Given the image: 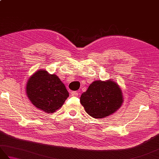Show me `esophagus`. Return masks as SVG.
Here are the masks:
<instances>
[{
    "label": "esophagus",
    "instance_id": "esophagus-1",
    "mask_svg": "<svg viewBox=\"0 0 159 159\" xmlns=\"http://www.w3.org/2000/svg\"><path fill=\"white\" fill-rule=\"evenodd\" d=\"M78 96H79V93H78L77 92H71V96L77 97Z\"/></svg>",
    "mask_w": 159,
    "mask_h": 159
}]
</instances>
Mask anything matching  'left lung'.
I'll list each match as a JSON object with an SVG mask.
<instances>
[{
	"mask_svg": "<svg viewBox=\"0 0 159 159\" xmlns=\"http://www.w3.org/2000/svg\"><path fill=\"white\" fill-rule=\"evenodd\" d=\"M87 113L96 119L111 116L120 109L124 102L122 91L112 80H95L80 98Z\"/></svg>",
	"mask_w": 159,
	"mask_h": 159,
	"instance_id": "8db88e82",
	"label": "left lung"
}]
</instances>
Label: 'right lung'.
Wrapping results in <instances>:
<instances>
[{"label":"right lung","instance_id":"1","mask_svg":"<svg viewBox=\"0 0 159 159\" xmlns=\"http://www.w3.org/2000/svg\"><path fill=\"white\" fill-rule=\"evenodd\" d=\"M26 93L33 105L47 113H52L60 109L69 96L59 78L42 69L29 78Z\"/></svg>","mask_w":159,"mask_h":159}]
</instances>
